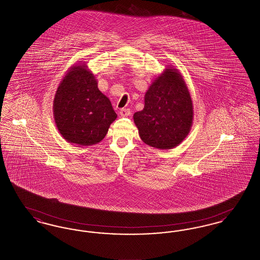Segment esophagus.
Masks as SVG:
<instances>
[{
    "label": "esophagus",
    "instance_id": "obj_1",
    "mask_svg": "<svg viewBox=\"0 0 260 260\" xmlns=\"http://www.w3.org/2000/svg\"><path fill=\"white\" fill-rule=\"evenodd\" d=\"M120 115H121L122 117H127V116L131 115V110H129V109H121Z\"/></svg>",
    "mask_w": 260,
    "mask_h": 260
}]
</instances>
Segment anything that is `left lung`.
I'll return each instance as SVG.
<instances>
[{"label":"left lung","instance_id":"8db88e82","mask_svg":"<svg viewBox=\"0 0 260 260\" xmlns=\"http://www.w3.org/2000/svg\"><path fill=\"white\" fill-rule=\"evenodd\" d=\"M193 118V101L185 80L171 66L154 79L144 95V108L134 115L141 140L161 150L178 146L189 135Z\"/></svg>","mask_w":260,"mask_h":260}]
</instances>
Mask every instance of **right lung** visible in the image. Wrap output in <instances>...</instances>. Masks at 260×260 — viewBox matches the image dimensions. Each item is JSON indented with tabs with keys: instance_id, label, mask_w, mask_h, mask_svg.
<instances>
[{
	"instance_id": "right-lung-1",
	"label": "right lung",
	"mask_w": 260,
	"mask_h": 260,
	"mask_svg": "<svg viewBox=\"0 0 260 260\" xmlns=\"http://www.w3.org/2000/svg\"><path fill=\"white\" fill-rule=\"evenodd\" d=\"M52 109L62 137L80 146L99 143L117 118L111 101L99 90L98 80L85 63L73 65L63 77Z\"/></svg>"
}]
</instances>
